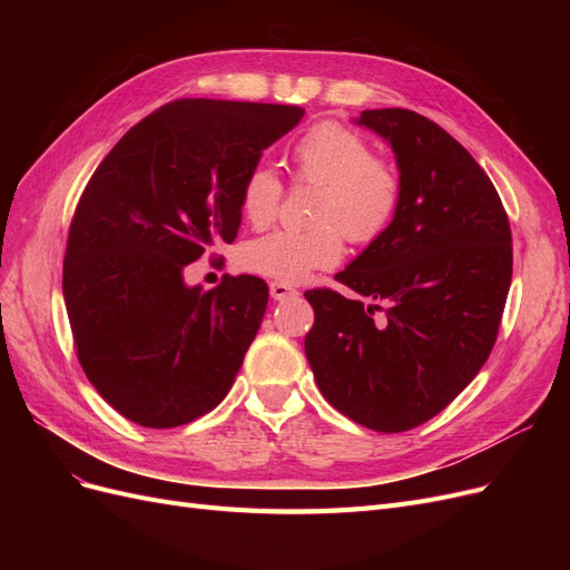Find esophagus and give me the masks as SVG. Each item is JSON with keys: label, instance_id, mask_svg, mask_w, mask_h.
Returning <instances> with one entry per match:
<instances>
[{"label": "esophagus", "instance_id": "esophagus-1", "mask_svg": "<svg viewBox=\"0 0 570 570\" xmlns=\"http://www.w3.org/2000/svg\"><path fill=\"white\" fill-rule=\"evenodd\" d=\"M297 295H299L297 287H292V285L281 283V281H273V283H271V297H273L275 302H283V299L297 297Z\"/></svg>", "mask_w": 570, "mask_h": 570}]
</instances>
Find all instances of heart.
<instances>
[{
    "label": "heart",
    "mask_w": 570,
    "mask_h": 570,
    "mask_svg": "<svg viewBox=\"0 0 570 570\" xmlns=\"http://www.w3.org/2000/svg\"><path fill=\"white\" fill-rule=\"evenodd\" d=\"M287 159L292 180L318 185L316 226L256 237L245 247L243 262L273 281L297 283L340 262L344 235L356 245L373 243L396 214L402 180L387 159L375 157L366 137L335 120H321L297 137ZM281 202V178L266 166L252 168L239 187V212L249 226H271Z\"/></svg>",
    "instance_id": "b5f03b06"
}]
</instances>
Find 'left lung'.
I'll return each instance as SVG.
<instances>
[{
	"label": "left lung",
	"instance_id": "obj_1",
	"mask_svg": "<svg viewBox=\"0 0 570 570\" xmlns=\"http://www.w3.org/2000/svg\"><path fill=\"white\" fill-rule=\"evenodd\" d=\"M396 154L390 226L335 275L368 299L306 289L304 352L321 394L354 423L404 433L485 364L511 285V226L492 180L454 137L409 109L361 111Z\"/></svg>",
	"mask_w": 570,
	"mask_h": 570
}]
</instances>
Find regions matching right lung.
<instances>
[{"label": "right lung", "instance_id": "add662e5", "mask_svg": "<svg viewBox=\"0 0 570 570\" xmlns=\"http://www.w3.org/2000/svg\"><path fill=\"white\" fill-rule=\"evenodd\" d=\"M302 107L176 99L132 126L85 185L68 228L63 299L95 390L145 428L216 409L262 325L268 285L183 271L237 237L239 187Z\"/></svg>", "mask_w": 570, "mask_h": 570}]
</instances>
